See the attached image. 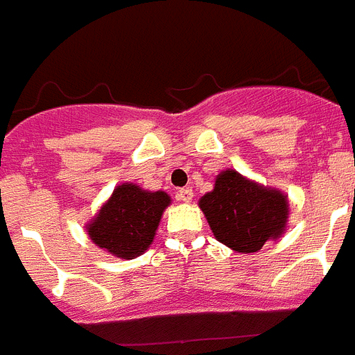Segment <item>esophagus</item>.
I'll use <instances>...</instances> for the list:
<instances>
[{
    "label": "esophagus",
    "mask_w": 355,
    "mask_h": 355,
    "mask_svg": "<svg viewBox=\"0 0 355 355\" xmlns=\"http://www.w3.org/2000/svg\"><path fill=\"white\" fill-rule=\"evenodd\" d=\"M192 196H194L192 189H189V187H187V189H180V191H178V194H175V198H178L180 201H185V203H189V201L192 200Z\"/></svg>",
    "instance_id": "obj_1"
}]
</instances>
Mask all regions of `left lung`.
I'll return each instance as SVG.
<instances>
[{"instance_id":"left-lung-1","label":"left lung","mask_w":355,"mask_h":355,"mask_svg":"<svg viewBox=\"0 0 355 355\" xmlns=\"http://www.w3.org/2000/svg\"><path fill=\"white\" fill-rule=\"evenodd\" d=\"M218 242L238 253H254L271 238L284 232L288 200L284 194L263 189L234 170H223L214 191L200 200Z\"/></svg>"}]
</instances>
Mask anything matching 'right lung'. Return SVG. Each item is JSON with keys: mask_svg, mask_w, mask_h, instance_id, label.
Returning a JSON list of instances; mask_svg holds the SVG:
<instances>
[{"mask_svg": "<svg viewBox=\"0 0 355 355\" xmlns=\"http://www.w3.org/2000/svg\"><path fill=\"white\" fill-rule=\"evenodd\" d=\"M166 192H148L124 183L87 227V234L98 248L119 258L144 253L155 236L163 211L168 207Z\"/></svg>", "mask_w": 355, "mask_h": 355, "instance_id": "right-lung-1", "label": "right lung"}]
</instances>
